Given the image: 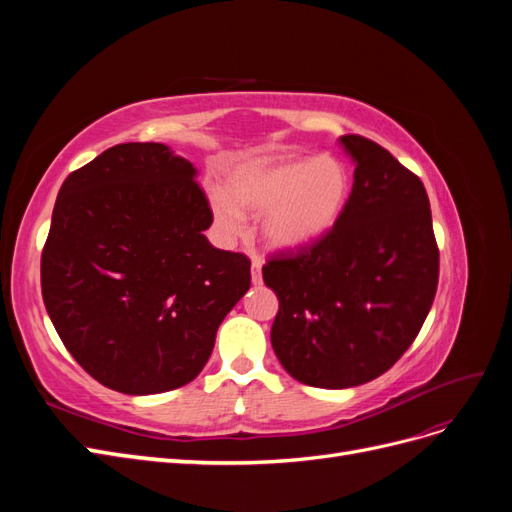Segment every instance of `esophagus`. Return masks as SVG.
Here are the masks:
<instances>
[{
	"label": "esophagus",
	"mask_w": 512,
	"mask_h": 512,
	"mask_svg": "<svg viewBox=\"0 0 512 512\" xmlns=\"http://www.w3.org/2000/svg\"><path fill=\"white\" fill-rule=\"evenodd\" d=\"M252 282L260 284L262 282V258L260 256H252Z\"/></svg>",
	"instance_id": "obj_1"
}]
</instances>
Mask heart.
<instances>
[{"label": "heart", "instance_id": "b5f03b06", "mask_svg": "<svg viewBox=\"0 0 512 512\" xmlns=\"http://www.w3.org/2000/svg\"><path fill=\"white\" fill-rule=\"evenodd\" d=\"M352 196V170L333 153L316 158H256L232 168L226 194L215 190L218 226L235 237L245 230L241 211L262 213V237L277 250L318 243L342 220Z\"/></svg>", "mask_w": 512, "mask_h": 512}]
</instances>
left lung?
<instances>
[{
    "mask_svg": "<svg viewBox=\"0 0 512 512\" xmlns=\"http://www.w3.org/2000/svg\"><path fill=\"white\" fill-rule=\"evenodd\" d=\"M354 183L346 213L318 243L262 267L280 309L271 344L288 374L318 389L382 376L421 331L440 252L423 181L359 134L342 136Z\"/></svg>",
    "mask_w": 512,
    "mask_h": 512,
    "instance_id": "obj_1",
    "label": "left lung"
}]
</instances>
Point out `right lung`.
I'll list each match as a JSON object with an SVG mask.
<instances>
[{
    "instance_id": "obj_1",
    "label": "right lung",
    "mask_w": 512,
    "mask_h": 512,
    "mask_svg": "<svg viewBox=\"0 0 512 512\" xmlns=\"http://www.w3.org/2000/svg\"><path fill=\"white\" fill-rule=\"evenodd\" d=\"M194 166L162 143H123L68 175L40 282L61 342L108 389L151 395L192 382L250 288L252 262L213 247Z\"/></svg>"
}]
</instances>
